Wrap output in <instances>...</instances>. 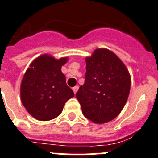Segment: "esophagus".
<instances>
[{
    "label": "esophagus",
    "instance_id": "1",
    "mask_svg": "<svg viewBox=\"0 0 158 158\" xmlns=\"http://www.w3.org/2000/svg\"><path fill=\"white\" fill-rule=\"evenodd\" d=\"M78 89H79V86H74V87L72 88V90H73V92H74L75 94H76V92L78 91Z\"/></svg>",
    "mask_w": 158,
    "mask_h": 158
}]
</instances>
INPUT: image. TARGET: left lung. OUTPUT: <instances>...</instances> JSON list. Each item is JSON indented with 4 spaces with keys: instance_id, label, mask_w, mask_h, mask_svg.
<instances>
[{
    "instance_id": "8db88e82",
    "label": "left lung",
    "mask_w": 158,
    "mask_h": 158,
    "mask_svg": "<svg viewBox=\"0 0 158 158\" xmlns=\"http://www.w3.org/2000/svg\"><path fill=\"white\" fill-rule=\"evenodd\" d=\"M85 60V82L76 97L86 118L106 123L115 118L125 107L130 91V75L121 59L106 48L96 49Z\"/></svg>"
}]
</instances>
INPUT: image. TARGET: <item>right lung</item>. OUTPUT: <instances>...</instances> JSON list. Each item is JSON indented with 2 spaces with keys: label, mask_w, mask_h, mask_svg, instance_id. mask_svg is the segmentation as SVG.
<instances>
[{
  "label": "right lung",
  "mask_w": 158,
  "mask_h": 158,
  "mask_svg": "<svg viewBox=\"0 0 158 158\" xmlns=\"http://www.w3.org/2000/svg\"><path fill=\"white\" fill-rule=\"evenodd\" d=\"M68 57L55 59L42 54L32 61L22 80L20 96L28 112L40 121H49L62 112L64 104L74 97L66 84L61 66Z\"/></svg>",
  "instance_id": "1"
}]
</instances>
